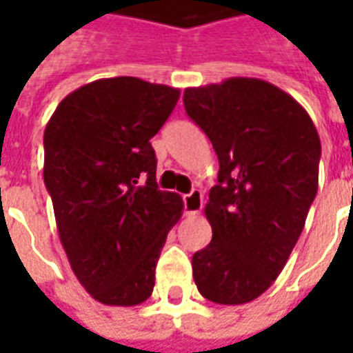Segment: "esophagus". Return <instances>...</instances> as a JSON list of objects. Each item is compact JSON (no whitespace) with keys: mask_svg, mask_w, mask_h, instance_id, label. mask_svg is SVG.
<instances>
[{"mask_svg":"<svg viewBox=\"0 0 353 353\" xmlns=\"http://www.w3.org/2000/svg\"><path fill=\"white\" fill-rule=\"evenodd\" d=\"M183 204H185V214L187 215H194L199 214L202 210V204H204V196L199 189H192L189 194L183 196Z\"/></svg>","mask_w":353,"mask_h":353,"instance_id":"esophagus-1","label":"esophagus"}]
</instances>
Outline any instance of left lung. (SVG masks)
Listing matches in <instances>:
<instances>
[{
  "label": "left lung",
  "instance_id": "1",
  "mask_svg": "<svg viewBox=\"0 0 353 353\" xmlns=\"http://www.w3.org/2000/svg\"><path fill=\"white\" fill-rule=\"evenodd\" d=\"M183 103L219 161L204 208L214 236L192 255L194 283L212 303H250L272 285L304 229L318 192V130L295 98L263 79L187 88Z\"/></svg>",
  "mask_w": 353,
  "mask_h": 353
}]
</instances>
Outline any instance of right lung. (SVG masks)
<instances>
[{"label":"right lung","mask_w":353,"mask_h":353,"mask_svg":"<svg viewBox=\"0 0 353 353\" xmlns=\"http://www.w3.org/2000/svg\"><path fill=\"white\" fill-rule=\"evenodd\" d=\"M179 88L138 77L83 85L58 103L45 128L43 177L58 234L81 285L98 303L136 306L154 288V268L183 200L159 191L149 139Z\"/></svg>","instance_id":"add662e5"}]
</instances>
